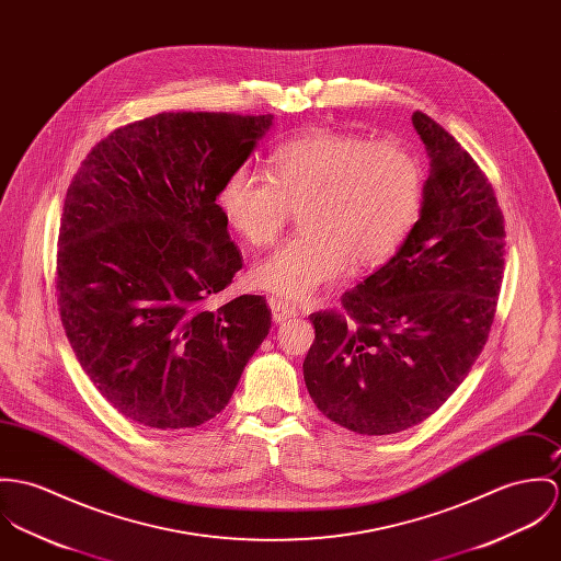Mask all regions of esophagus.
Instances as JSON below:
<instances>
[{"mask_svg":"<svg viewBox=\"0 0 561 561\" xmlns=\"http://www.w3.org/2000/svg\"><path fill=\"white\" fill-rule=\"evenodd\" d=\"M271 310H273V320L275 322H284V320H290L299 313V308L288 304V301H282V299H271Z\"/></svg>","mask_w":561,"mask_h":561,"instance_id":"34e87169","label":"esophagus"}]
</instances>
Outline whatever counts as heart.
I'll return each instance as SVG.
<instances>
[{"label":"heart","mask_w":561,"mask_h":561,"mask_svg":"<svg viewBox=\"0 0 561 561\" xmlns=\"http://www.w3.org/2000/svg\"><path fill=\"white\" fill-rule=\"evenodd\" d=\"M426 174L398 139L318 130L277 146L268 174L239 165L217 204L251 248H268L301 208L304 232L253 266V282L279 297L308 299L351 266L385 264L422 215Z\"/></svg>","instance_id":"heart-1"}]
</instances>
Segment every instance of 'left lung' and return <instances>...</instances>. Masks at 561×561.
<instances>
[{"instance_id": "left-lung-1", "label": "left lung", "mask_w": 561, "mask_h": 561, "mask_svg": "<svg viewBox=\"0 0 561 561\" xmlns=\"http://www.w3.org/2000/svg\"><path fill=\"white\" fill-rule=\"evenodd\" d=\"M431 176L407 243L342 310L313 311L304 362L311 400L359 435L422 424L480 357L497 311L505 226L493 185L435 121L413 114Z\"/></svg>"}]
</instances>
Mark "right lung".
Returning <instances> with one entry per match:
<instances>
[{"instance_id": "add662e5", "label": "right lung", "mask_w": 561, "mask_h": 561, "mask_svg": "<svg viewBox=\"0 0 561 561\" xmlns=\"http://www.w3.org/2000/svg\"><path fill=\"white\" fill-rule=\"evenodd\" d=\"M273 116L157 114L83 159L64 199L56 295L66 337L126 420H213L271 329L264 297L208 299L243 268L217 193Z\"/></svg>"}]
</instances>
